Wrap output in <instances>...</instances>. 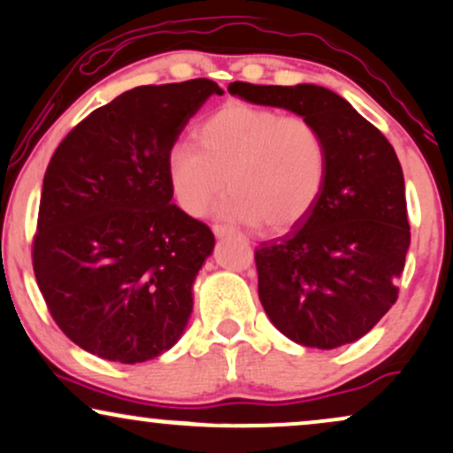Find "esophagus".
Wrapping results in <instances>:
<instances>
[{"instance_id":"obj_1","label":"esophagus","mask_w":453,"mask_h":453,"mask_svg":"<svg viewBox=\"0 0 453 453\" xmlns=\"http://www.w3.org/2000/svg\"><path fill=\"white\" fill-rule=\"evenodd\" d=\"M213 234L217 238H227V236H234V230L226 226H213Z\"/></svg>"}]
</instances>
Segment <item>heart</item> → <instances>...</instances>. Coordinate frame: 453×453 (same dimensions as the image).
Wrapping results in <instances>:
<instances>
[{
  "instance_id": "1",
  "label": "heart",
  "mask_w": 453,
  "mask_h": 453,
  "mask_svg": "<svg viewBox=\"0 0 453 453\" xmlns=\"http://www.w3.org/2000/svg\"><path fill=\"white\" fill-rule=\"evenodd\" d=\"M198 144L172 149L167 176L180 207L201 217L219 204L230 221L283 232L304 219L321 196L329 170L327 142L311 119L230 101L198 126Z\"/></svg>"
}]
</instances>
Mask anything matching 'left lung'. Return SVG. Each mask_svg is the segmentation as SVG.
<instances>
[{"label":"left lung","instance_id":"1","mask_svg":"<svg viewBox=\"0 0 453 453\" xmlns=\"http://www.w3.org/2000/svg\"><path fill=\"white\" fill-rule=\"evenodd\" d=\"M232 95L311 119L329 170L309 215L255 252L258 298L288 340L334 349L369 334L397 300L410 226L403 173L381 132L317 84L232 82Z\"/></svg>","mask_w":453,"mask_h":453}]
</instances>
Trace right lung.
<instances>
[{"instance_id":"1","label":"right lung","mask_w":453,"mask_h":453,"mask_svg":"<svg viewBox=\"0 0 453 453\" xmlns=\"http://www.w3.org/2000/svg\"><path fill=\"white\" fill-rule=\"evenodd\" d=\"M209 78L136 87L59 142L41 190L33 267L58 327L95 357L157 358L182 337L213 232L172 203L167 159Z\"/></svg>"}]
</instances>
